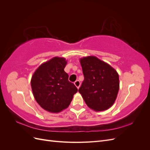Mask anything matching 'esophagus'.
Segmentation results:
<instances>
[{
    "label": "esophagus",
    "mask_w": 150,
    "mask_h": 150,
    "mask_svg": "<svg viewBox=\"0 0 150 150\" xmlns=\"http://www.w3.org/2000/svg\"><path fill=\"white\" fill-rule=\"evenodd\" d=\"M74 85L76 86V87L78 88V89H79V87H80V84H81V83L79 82V81H75L74 82Z\"/></svg>",
    "instance_id": "esophagus-1"
}]
</instances>
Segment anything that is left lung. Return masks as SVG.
<instances>
[{
  "instance_id": "1",
  "label": "left lung",
  "mask_w": 150,
  "mask_h": 150,
  "mask_svg": "<svg viewBox=\"0 0 150 150\" xmlns=\"http://www.w3.org/2000/svg\"><path fill=\"white\" fill-rule=\"evenodd\" d=\"M84 79L79 92L95 111H105L115 102L120 89L119 75L108 63L90 56L79 59Z\"/></svg>"
}]
</instances>
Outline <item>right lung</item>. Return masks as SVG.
<instances>
[{
	"mask_svg": "<svg viewBox=\"0 0 150 150\" xmlns=\"http://www.w3.org/2000/svg\"><path fill=\"white\" fill-rule=\"evenodd\" d=\"M67 62L64 57H54L40 64L31 78L35 101L48 112L58 113L67 108L78 92L64 70Z\"/></svg>",
	"mask_w": 150,
	"mask_h": 150,
	"instance_id": "1",
	"label": "right lung"
}]
</instances>
